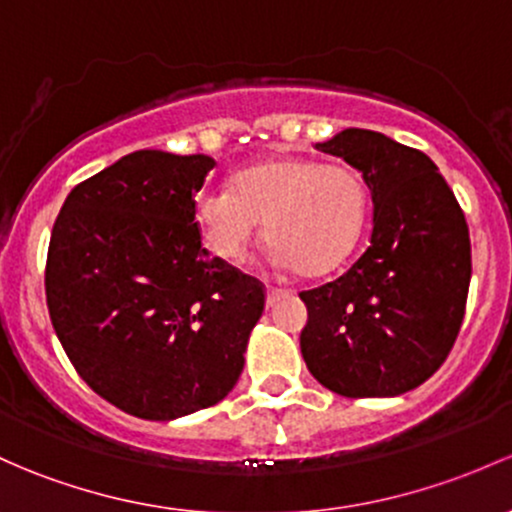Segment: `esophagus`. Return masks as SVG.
Wrapping results in <instances>:
<instances>
[{
    "mask_svg": "<svg viewBox=\"0 0 512 512\" xmlns=\"http://www.w3.org/2000/svg\"><path fill=\"white\" fill-rule=\"evenodd\" d=\"M282 294H287L284 289H277V287H267V306H272L274 301H277Z\"/></svg>",
    "mask_w": 512,
    "mask_h": 512,
    "instance_id": "esophagus-1",
    "label": "esophagus"
}]
</instances>
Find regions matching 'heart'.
I'll return each instance as SVG.
<instances>
[{
  "label": "heart",
  "instance_id": "heart-1",
  "mask_svg": "<svg viewBox=\"0 0 512 512\" xmlns=\"http://www.w3.org/2000/svg\"><path fill=\"white\" fill-rule=\"evenodd\" d=\"M368 193L358 171L304 157H272L235 174L230 188H208L196 201V225L213 257L242 265L265 238L272 260L301 277H324L358 245Z\"/></svg>",
  "mask_w": 512,
  "mask_h": 512
}]
</instances>
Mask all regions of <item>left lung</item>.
<instances>
[{
  "mask_svg": "<svg viewBox=\"0 0 512 512\" xmlns=\"http://www.w3.org/2000/svg\"><path fill=\"white\" fill-rule=\"evenodd\" d=\"M373 193L370 245L351 270L301 292L309 311L301 355L343 397H392L441 368L464 321L471 240L464 211L437 164L373 129L324 144Z\"/></svg>",
  "mask_w": 512,
  "mask_h": 512,
  "instance_id": "1",
  "label": "left lung"
}]
</instances>
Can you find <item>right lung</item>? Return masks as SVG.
Instances as JSON below:
<instances>
[{
	"label": "right lung",
	"mask_w": 512,
	"mask_h": 512,
	"mask_svg": "<svg viewBox=\"0 0 512 512\" xmlns=\"http://www.w3.org/2000/svg\"><path fill=\"white\" fill-rule=\"evenodd\" d=\"M213 166L206 154H127L75 186L53 223L58 341L102 400L139 419L218 405L265 311L260 279L201 247L193 196Z\"/></svg>",
	"instance_id": "add662e5"
}]
</instances>
